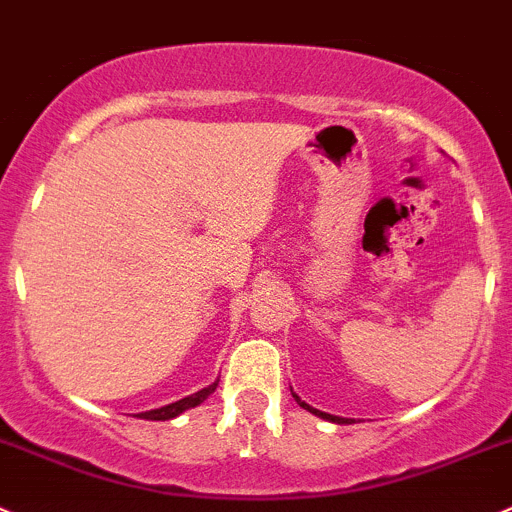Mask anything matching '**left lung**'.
Here are the masks:
<instances>
[{
  "label": "left lung",
  "instance_id": "8db88e82",
  "mask_svg": "<svg viewBox=\"0 0 512 512\" xmlns=\"http://www.w3.org/2000/svg\"><path fill=\"white\" fill-rule=\"evenodd\" d=\"M295 397V402L300 404V407L303 409H308V412H313L315 416H320V419H328V421H335V424H350V419H342V416H333V414H325V412H318V409H313L310 407V404H305V402H300L298 399V394H293Z\"/></svg>",
  "mask_w": 512,
  "mask_h": 512
}]
</instances>
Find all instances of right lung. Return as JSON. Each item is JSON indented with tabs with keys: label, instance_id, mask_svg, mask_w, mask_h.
Segmentation results:
<instances>
[{
	"label": "right lung",
	"instance_id": "add662e5",
	"mask_svg": "<svg viewBox=\"0 0 512 512\" xmlns=\"http://www.w3.org/2000/svg\"><path fill=\"white\" fill-rule=\"evenodd\" d=\"M219 379L217 382H212L209 387L199 389V392L189 394V397L179 399V402H172V404H165V407L160 409H150V412H142L140 419H150V421H167V419H175V416H179L182 412H187V409H194L199 407V404L204 402V399L209 397V394H214V389H217Z\"/></svg>",
	"mask_w": 512,
	"mask_h": 512
}]
</instances>
